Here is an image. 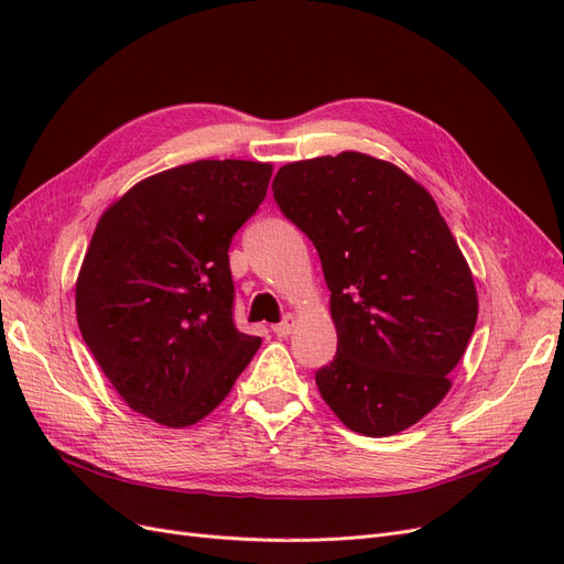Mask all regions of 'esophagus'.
Instances as JSON below:
<instances>
[{"label":"esophagus","instance_id":"1","mask_svg":"<svg viewBox=\"0 0 564 564\" xmlns=\"http://www.w3.org/2000/svg\"><path fill=\"white\" fill-rule=\"evenodd\" d=\"M294 327H296V317L294 315H284L282 322L272 324V332H275L278 336H289V334L294 332Z\"/></svg>","mask_w":564,"mask_h":564}]
</instances>
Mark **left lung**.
<instances>
[{
  "label": "left lung",
  "mask_w": 564,
  "mask_h": 564,
  "mask_svg": "<svg viewBox=\"0 0 564 564\" xmlns=\"http://www.w3.org/2000/svg\"><path fill=\"white\" fill-rule=\"evenodd\" d=\"M272 195L332 292L338 346L315 373L322 400L367 437L414 425L449 392L477 319L470 268L435 199L352 150L284 164Z\"/></svg>",
  "instance_id": "1"
}]
</instances>
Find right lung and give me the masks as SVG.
<instances>
[{
	"mask_svg": "<svg viewBox=\"0 0 564 564\" xmlns=\"http://www.w3.org/2000/svg\"><path fill=\"white\" fill-rule=\"evenodd\" d=\"M272 166L199 160L135 183L100 216L75 286L77 324L122 400L185 429L226 400L261 346L237 332L228 249Z\"/></svg>",
	"mask_w": 564,
	"mask_h": 564,
	"instance_id": "right-lung-1",
	"label": "right lung"
}]
</instances>
